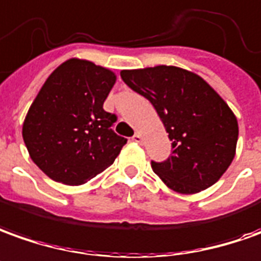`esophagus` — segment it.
Returning <instances> with one entry per match:
<instances>
[{
  "label": "esophagus",
  "instance_id": "1",
  "mask_svg": "<svg viewBox=\"0 0 261 261\" xmlns=\"http://www.w3.org/2000/svg\"><path fill=\"white\" fill-rule=\"evenodd\" d=\"M132 141L136 142V143H141V142H142V136H141V134H135L134 136H132Z\"/></svg>",
  "mask_w": 261,
  "mask_h": 261
}]
</instances>
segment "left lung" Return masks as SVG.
<instances>
[{"instance_id": "1", "label": "left lung", "mask_w": 261, "mask_h": 261, "mask_svg": "<svg viewBox=\"0 0 261 261\" xmlns=\"http://www.w3.org/2000/svg\"><path fill=\"white\" fill-rule=\"evenodd\" d=\"M120 78L153 105L172 141V154L152 162L168 188L199 193L222 177L236 154L239 125L220 95L199 75L158 65L123 69Z\"/></svg>"}]
</instances>
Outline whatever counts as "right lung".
Masks as SVG:
<instances>
[{
	"instance_id": "obj_1",
	"label": "right lung",
	"mask_w": 261,
	"mask_h": 261,
	"mask_svg": "<svg viewBox=\"0 0 261 261\" xmlns=\"http://www.w3.org/2000/svg\"><path fill=\"white\" fill-rule=\"evenodd\" d=\"M116 75L71 58L45 81L28 109L22 138L34 163L52 180L78 186L109 168L126 139L103 109Z\"/></svg>"
}]
</instances>
